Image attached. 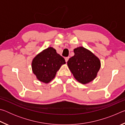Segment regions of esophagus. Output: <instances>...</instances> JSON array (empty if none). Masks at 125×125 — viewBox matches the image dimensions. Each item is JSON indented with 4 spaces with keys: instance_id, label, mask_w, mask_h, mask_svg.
<instances>
[{
    "instance_id": "34e87169",
    "label": "esophagus",
    "mask_w": 125,
    "mask_h": 125,
    "mask_svg": "<svg viewBox=\"0 0 125 125\" xmlns=\"http://www.w3.org/2000/svg\"><path fill=\"white\" fill-rule=\"evenodd\" d=\"M69 57H65V62H68V60H69Z\"/></svg>"
}]
</instances>
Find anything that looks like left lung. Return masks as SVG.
I'll return each instance as SVG.
<instances>
[{
  "label": "left lung",
  "mask_w": 125,
  "mask_h": 125,
  "mask_svg": "<svg viewBox=\"0 0 125 125\" xmlns=\"http://www.w3.org/2000/svg\"><path fill=\"white\" fill-rule=\"evenodd\" d=\"M74 56L69 59L67 64L74 77L82 84L92 81L100 68L99 58L83 47L74 50Z\"/></svg>",
  "instance_id": "left-lung-1"
}]
</instances>
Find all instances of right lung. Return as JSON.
Here are the masks:
<instances>
[{
	"label": "right lung",
	"instance_id": "obj_1",
	"mask_svg": "<svg viewBox=\"0 0 125 125\" xmlns=\"http://www.w3.org/2000/svg\"><path fill=\"white\" fill-rule=\"evenodd\" d=\"M65 63L64 58L58 54L56 50L48 47L33 58L32 69L40 81L48 83L54 78L61 65Z\"/></svg>",
	"mask_w": 125,
	"mask_h": 125
}]
</instances>
